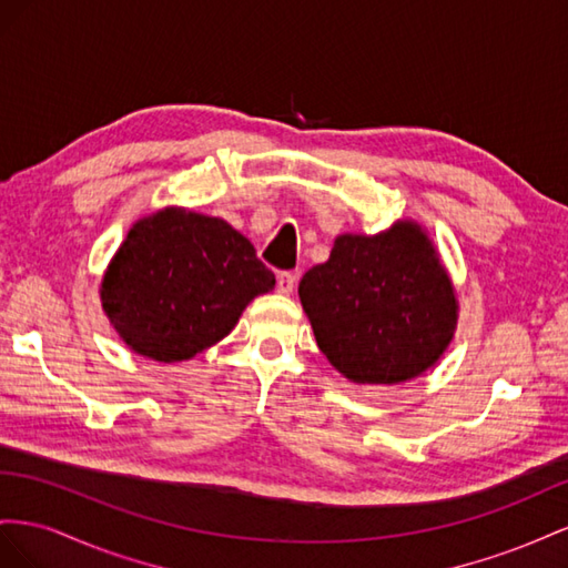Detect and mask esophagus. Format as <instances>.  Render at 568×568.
<instances>
[{"label": "esophagus", "mask_w": 568, "mask_h": 568, "mask_svg": "<svg viewBox=\"0 0 568 568\" xmlns=\"http://www.w3.org/2000/svg\"><path fill=\"white\" fill-rule=\"evenodd\" d=\"M295 283H297V275H295V273H290V271L281 273V275H278V293H281V295H293Z\"/></svg>", "instance_id": "obj_1"}]
</instances>
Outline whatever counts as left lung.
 <instances>
[{
    "mask_svg": "<svg viewBox=\"0 0 568 568\" xmlns=\"http://www.w3.org/2000/svg\"><path fill=\"white\" fill-rule=\"evenodd\" d=\"M318 349L349 383H407L440 362L459 321L455 283L424 225L343 233L300 281Z\"/></svg>",
    "mask_w": 568,
    "mask_h": 568,
    "instance_id": "1",
    "label": "left lung"
}]
</instances>
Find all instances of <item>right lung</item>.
Instances as JSON below:
<instances>
[{
    "label": "right lung",
    "mask_w": 568,
    "mask_h": 568,
    "mask_svg": "<svg viewBox=\"0 0 568 568\" xmlns=\"http://www.w3.org/2000/svg\"><path fill=\"white\" fill-rule=\"evenodd\" d=\"M275 287L252 242L229 221L185 206L142 216L102 275V310L135 354L187 362L229 335Z\"/></svg>",
    "instance_id": "right-lung-1"
}]
</instances>
